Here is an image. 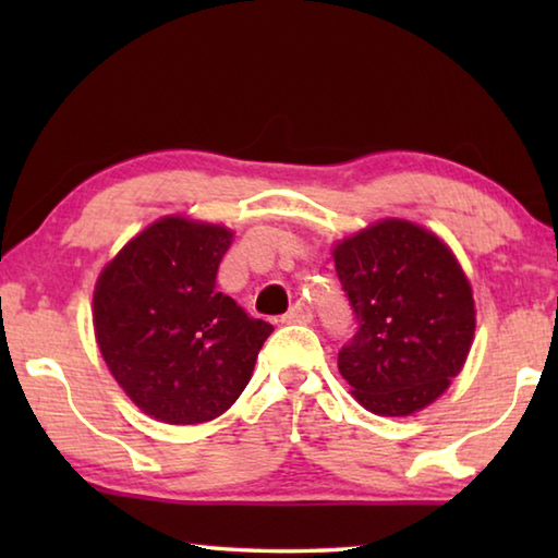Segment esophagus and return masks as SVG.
Segmentation results:
<instances>
[{"label":"esophagus","mask_w":558,"mask_h":558,"mask_svg":"<svg viewBox=\"0 0 558 558\" xmlns=\"http://www.w3.org/2000/svg\"><path fill=\"white\" fill-rule=\"evenodd\" d=\"M282 323H288V325H307V323H313V310H310L305 302H295V305L290 307V313L282 317Z\"/></svg>","instance_id":"34e87169"}]
</instances>
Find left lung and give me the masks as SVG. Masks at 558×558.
Returning a JSON list of instances; mask_svg holds the SVG:
<instances>
[{
	"mask_svg": "<svg viewBox=\"0 0 558 558\" xmlns=\"http://www.w3.org/2000/svg\"><path fill=\"white\" fill-rule=\"evenodd\" d=\"M359 329L337 366L376 415H413L448 391L475 339L472 286L456 253L426 226L379 219L332 243Z\"/></svg>",
	"mask_w": 558,
	"mask_h": 558,
	"instance_id": "left-lung-1",
	"label": "left lung"
}]
</instances>
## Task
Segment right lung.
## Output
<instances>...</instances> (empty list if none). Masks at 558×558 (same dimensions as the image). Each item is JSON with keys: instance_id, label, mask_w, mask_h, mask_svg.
Masks as SVG:
<instances>
[{"instance_id": "1", "label": "right lung", "mask_w": 558, "mask_h": 558, "mask_svg": "<svg viewBox=\"0 0 558 558\" xmlns=\"http://www.w3.org/2000/svg\"><path fill=\"white\" fill-rule=\"evenodd\" d=\"M233 231L162 216L102 266L93 329L112 379L140 411L169 426L219 418L235 403L272 327L216 292Z\"/></svg>"}]
</instances>
